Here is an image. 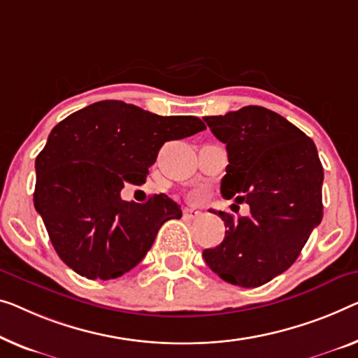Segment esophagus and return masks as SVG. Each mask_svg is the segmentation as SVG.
Here are the masks:
<instances>
[{
    "instance_id": "obj_1",
    "label": "esophagus",
    "mask_w": 358,
    "mask_h": 358,
    "mask_svg": "<svg viewBox=\"0 0 358 358\" xmlns=\"http://www.w3.org/2000/svg\"><path fill=\"white\" fill-rule=\"evenodd\" d=\"M199 215H201V212L196 209H185L183 210V217L188 218V220H194V218H197Z\"/></svg>"
}]
</instances>
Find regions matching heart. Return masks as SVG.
<instances>
[{"label": "heart", "instance_id": "heart-1", "mask_svg": "<svg viewBox=\"0 0 358 358\" xmlns=\"http://www.w3.org/2000/svg\"><path fill=\"white\" fill-rule=\"evenodd\" d=\"M191 197H193V199H197V197H199V194H197V193H193V194H191Z\"/></svg>", "mask_w": 358, "mask_h": 358}]
</instances>
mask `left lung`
<instances>
[{
    "mask_svg": "<svg viewBox=\"0 0 358 358\" xmlns=\"http://www.w3.org/2000/svg\"><path fill=\"white\" fill-rule=\"evenodd\" d=\"M204 120L227 145L230 164L222 178V196H236L250 213L233 217L213 210L225 222V238L202 257L227 282L262 286L296 262L322 222L323 167L315 143L285 117L260 106Z\"/></svg>",
    "mask_w": 358,
    "mask_h": 358,
    "instance_id": "8db88e82",
    "label": "left lung"
}]
</instances>
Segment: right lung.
<instances>
[{"mask_svg":"<svg viewBox=\"0 0 358 358\" xmlns=\"http://www.w3.org/2000/svg\"><path fill=\"white\" fill-rule=\"evenodd\" d=\"M202 130L197 117L124 101H99L52 128L35 161L34 204L62 262L88 280L119 278L140 264L181 209L164 193L136 204L120 191L145 183L164 143Z\"/></svg>","mask_w":358,"mask_h":358,"instance_id":"obj_1","label":"right lung"}]
</instances>
